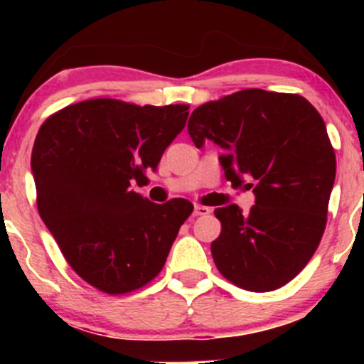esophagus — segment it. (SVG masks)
<instances>
[{
    "mask_svg": "<svg viewBox=\"0 0 364 364\" xmlns=\"http://www.w3.org/2000/svg\"><path fill=\"white\" fill-rule=\"evenodd\" d=\"M210 214V208L205 207V205H200V203H196L195 205V210H193V215H208Z\"/></svg>",
    "mask_w": 364,
    "mask_h": 364,
    "instance_id": "34e87169",
    "label": "esophagus"
}]
</instances>
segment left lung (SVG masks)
Masks as SVG:
<instances>
[{"label": "left lung", "mask_w": 364, "mask_h": 364, "mask_svg": "<svg viewBox=\"0 0 364 364\" xmlns=\"http://www.w3.org/2000/svg\"><path fill=\"white\" fill-rule=\"evenodd\" d=\"M188 133L196 147L214 140L225 178L253 188L248 214L215 208L220 235L210 252L219 272L241 289L269 292L296 277L318 248L336 152L323 118L298 94L245 89L202 104Z\"/></svg>", "instance_id": "left-lung-1"}]
</instances>
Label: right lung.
Returning <instances> with one entry per match:
<instances>
[{"instance_id": "right-lung-1", "label": "right lung", "mask_w": 364, "mask_h": 364, "mask_svg": "<svg viewBox=\"0 0 364 364\" xmlns=\"http://www.w3.org/2000/svg\"><path fill=\"white\" fill-rule=\"evenodd\" d=\"M188 104L90 99L53 112L32 149L37 210L68 265L111 296L147 286L193 203L157 205L132 190L185 128Z\"/></svg>"}]
</instances>
